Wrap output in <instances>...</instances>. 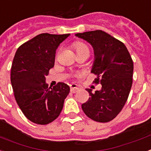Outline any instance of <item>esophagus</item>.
Listing matches in <instances>:
<instances>
[{
  "label": "esophagus",
  "instance_id": "obj_1",
  "mask_svg": "<svg viewBox=\"0 0 151 151\" xmlns=\"http://www.w3.org/2000/svg\"><path fill=\"white\" fill-rule=\"evenodd\" d=\"M78 90V88L76 86V85H75V84L71 85V86H70V91H71V93H76Z\"/></svg>",
  "mask_w": 151,
  "mask_h": 151
}]
</instances>
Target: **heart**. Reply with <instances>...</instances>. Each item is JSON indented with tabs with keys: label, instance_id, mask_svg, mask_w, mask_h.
Wrapping results in <instances>:
<instances>
[{
	"label": "heart",
	"instance_id": "heart-1",
	"mask_svg": "<svg viewBox=\"0 0 151 151\" xmlns=\"http://www.w3.org/2000/svg\"><path fill=\"white\" fill-rule=\"evenodd\" d=\"M73 47L76 49V52L77 55L83 54V53H89V48L87 47V45L86 44H84L83 42H76L73 43Z\"/></svg>",
	"mask_w": 151,
	"mask_h": 151
}]
</instances>
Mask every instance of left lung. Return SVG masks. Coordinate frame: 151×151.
Wrapping results in <instances>:
<instances>
[{
	"label": "left lung",
	"mask_w": 151,
	"mask_h": 151,
	"mask_svg": "<svg viewBox=\"0 0 151 151\" xmlns=\"http://www.w3.org/2000/svg\"><path fill=\"white\" fill-rule=\"evenodd\" d=\"M76 36L88 42L94 49L95 59L91 73L96 75L93 83L102 89L92 93L82 104L85 114L96 122L111 121L121 111L129 96L134 62L123 42L101 30L77 33Z\"/></svg>",
	"instance_id": "1"
}]
</instances>
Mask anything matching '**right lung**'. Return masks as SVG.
I'll return each mask as SVG.
<instances>
[{
    "label": "right lung",
    "instance_id": "right-lung-1",
    "mask_svg": "<svg viewBox=\"0 0 151 151\" xmlns=\"http://www.w3.org/2000/svg\"><path fill=\"white\" fill-rule=\"evenodd\" d=\"M69 34H40L17 48L12 62L11 82L22 113L30 121L45 125L58 117L70 88L64 83L48 88L45 83L55 65L56 49Z\"/></svg>",
    "mask_w": 151,
    "mask_h": 151
}]
</instances>
